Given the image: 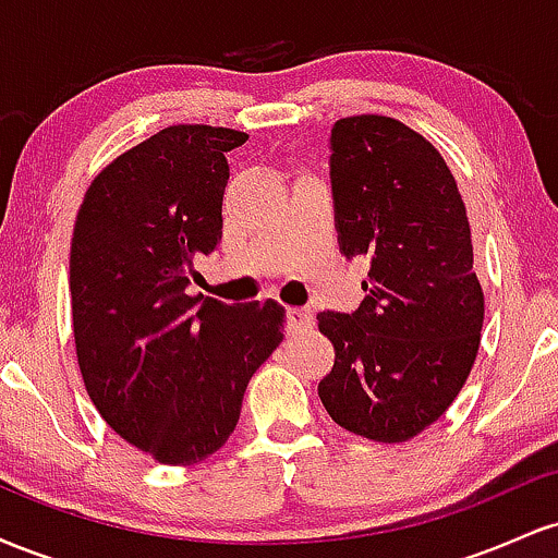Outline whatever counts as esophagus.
Returning a JSON list of instances; mask_svg holds the SVG:
<instances>
[{
	"label": "esophagus",
	"mask_w": 558,
	"mask_h": 558,
	"mask_svg": "<svg viewBox=\"0 0 558 558\" xmlns=\"http://www.w3.org/2000/svg\"><path fill=\"white\" fill-rule=\"evenodd\" d=\"M286 323H288V330L312 328V312L310 310H288Z\"/></svg>",
	"instance_id": "esophagus-1"
}]
</instances>
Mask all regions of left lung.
<instances>
[{
  "mask_svg": "<svg viewBox=\"0 0 558 558\" xmlns=\"http://www.w3.org/2000/svg\"><path fill=\"white\" fill-rule=\"evenodd\" d=\"M330 185L345 259L367 257V296L319 312L336 364L319 383L332 422L403 444L451 407L480 349L485 299L457 181L438 149L386 114L341 118Z\"/></svg>",
  "mask_w": 558,
  "mask_h": 558,
  "instance_id": "1",
  "label": "left lung"
}]
</instances>
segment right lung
I'll use <instances>...</instances> for the list:
<instances>
[{
	"label": "right lung",
	"mask_w": 558,
	"mask_h": 558,
	"mask_svg": "<svg viewBox=\"0 0 558 558\" xmlns=\"http://www.w3.org/2000/svg\"><path fill=\"white\" fill-rule=\"evenodd\" d=\"M233 128L170 125L88 185L70 243L73 336L83 386L120 438L170 466L215 453L248 380L283 341L278 301L189 296L222 239Z\"/></svg>",
	"instance_id": "obj_1"
}]
</instances>
